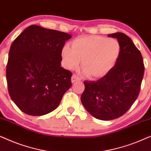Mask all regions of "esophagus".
<instances>
[{
  "instance_id": "34e87169",
  "label": "esophagus",
  "mask_w": 151,
  "mask_h": 151,
  "mask_svg": "<svg viewBox=\"0 0 151 151\" xmlns=\"http://www.w3.org/2000/svg\"><path fill=\"white\" fill-rule=\"evenodd\" d=\"M80 80H81V79H80V78L79 77V76L76 75V74H73V75L72 76V78H71L72 83H74V82H78V81H80Z\"/></svg>"
}]
</instances>
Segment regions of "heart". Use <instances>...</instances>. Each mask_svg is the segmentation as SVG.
<instances>
[{
	"mask_svg": "<svg viewBox=\"0 0 151 151\" xmlns=\"http://www.w3.org/2000/svg\"><path fill=\"white\" fill-rule=\"evenodd\" d=\"M121 46L116 39L98 36H83L71 42V48L65 45L61 55L65 68L73 70L82 61V68L88 78H100L116 65Z\"/></svg>",
	"mask_w": 151,
	"mask_h": 151,
	"instance_id": "obj_1",
	"label": "heart"
}]
</instances>
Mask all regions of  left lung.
Here are the masks:
<instances>
[{
    "label": "left lung",
    "instance_id": "8db88e82",
    "mask_svg": "<svg viewBox=\"0 0 151 151\" xmlns=\"http://www.w3.org/2000/svg\"><path fill=\"white\" fill-rule=\"evenodd\" d=\"M108 36L117 39L121 53L116 65L97 81H84L81 102L92 116L101 120L121 117L139 96L144 73L143 58L129 36L117 32Z\"/></svg>",
    "mask_w": 151,
    "mask_h": 151
}]
</instances>
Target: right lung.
Returning a JSON list of instances; mask_svg holds the SVG:
<instances>
[{"mask_svg":"<svg viewBox=\"0 0 151 151\" xmlns=\"http://www.w3.org/2000/svg\"><path fill=\"white\" fill-rule=\"evenodd\" d=\"M71 38L33 24L12 42L6 79L9 96L22 112L40 116L58 106L72 85V73L60 65L62 49Z\"/></svg>","mask_w":151,"mask_h":151,"instance_id":"right-lung-1","label":"right lung"}]
</instances>
